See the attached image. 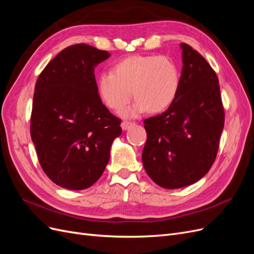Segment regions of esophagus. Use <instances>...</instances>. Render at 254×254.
<instances>
[{
	"label": "esophagus",
	"mask_w": 254,
	"mask_h": 254,
	"mask_svg": "<svg viewBox=\"0 0 254 254\" xmlns=\"http://www.w3.org/2000/svg\"><path fill=\"white\" fill-rule=\"evenodd\" d=\"M134 124L132 122H128V121H124L122 123V128H123V130H128L130 127H132Z\"/></svg>",
	"instance_id": "obj_1"
}]
</instances>
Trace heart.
<instances>
[{"label":"heart","instance_id":"obj_1","mask_svg":"<svg viewBox=\"0 0 254 254\" xmlns=\"http://www.w3.org/2000/svg\"><path fill=\"white\" fill-rule=\"evenodd\" d=\"M179 87L180 72L175 61L159 55L126 57L113 65L111 73L99 76L97 81L99 97L115 112L124 108L133 95L134 104L122 112L126 118L146 110L150 113L166 110L176 99Z\"/></svg>","mask_w":254,"mask_h":254}]
</instances>
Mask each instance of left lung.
<instances>
[{"label":"left lung","instance_id":"obj_1","mask_svg":"<svg viewBox=\"0 0 254 254\" xmlns=\"http://www.w3.org/2000/svg\"><path fill=\"white\" fill-rule=\"evenodd\" d=\"M180 45L178 94L165 112L144 120V168L153 182L170 190L190 186L210 171L225 125L216 73L196 50Z\"/></svg>","mask_w":254,"mask_h":254}]
</instances>
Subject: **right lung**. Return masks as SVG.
<instances>
[{
	"mask_svg": "<svg viewBox=\"0 0 254 254\" xmlns=\"http://www.w3.org/2000/svg\"><path fill=\"white\" fill-rule=\"evenodd\" d=\"M109 57L88 44L70 45L37 79L30 136L43 172L61 188L93 186L122 133L121 120L103 104L94 75L95 66Z\"/></svg>",
	"mask_w": 254,
	"mask_h": 254,
	"instance_id": "add662e5",
	"label": "right lung"
}]
</instances>
